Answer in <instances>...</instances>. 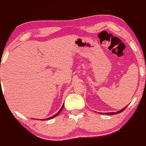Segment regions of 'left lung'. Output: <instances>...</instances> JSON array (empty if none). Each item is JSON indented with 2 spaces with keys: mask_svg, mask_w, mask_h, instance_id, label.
I'll list each match as a JSON object with an SVG mask.
<instances>
[{
  "mask_svg": "<svg viewBox=\"0 0 146 146\" xmlns=\"http://www.w3.org/2000/svg\"><path fill=\"white\" fill-rule=\"evenodd\" d=\"M127 106H126L125 108H124L123 109V110H120V111H116V112H109V113H107V114H109V115H114V114H118V113H120V112H122V111H124L125 110V108H127Z\"/></svg>",
  "mask_w": 146,
  "mask_h": 146,
  "instance_id": "1",
  "label": "left lung"
}]
</instances>
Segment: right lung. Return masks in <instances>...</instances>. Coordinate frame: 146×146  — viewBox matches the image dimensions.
<instances>
[{"label":"right lung","mask_w":146,"mask_h":146,"mask_svg":"<svg viewBox=\"0 0 146 146\" xmlns=\"http://www.w3.org/2000/svg\"><path fill=\"white\" fill-rule=\"evenodd\" d=\"M63 108H64V105H63V106H62V108H61V109H60V110H59V111H58V112H57V114H56L53 115V116H51V117H49V118H46V120H48V119H51V118H55V116H57V115H58V114H59V113H60V112H61V111H62V109H63Z\"/></svg>","instance_id":"1"}]
</instances>
